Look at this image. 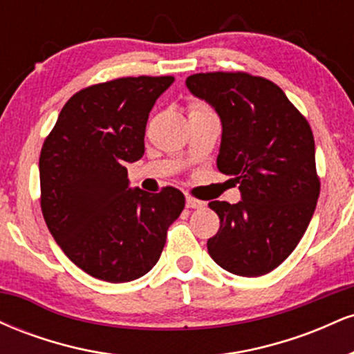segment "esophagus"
Instances as JSON below:
<instances>
[{
    "mask_svg": "<svg viewBox=\"0 0 354 354\" xmlns=\"http://www.w3.org/2000/svg\"><path fill=\"white\" fill-rule=\"evenodd\" d=\"M186 206L191 209H198V208H203V206H205V203L196 200V198H193V196H186Z\"/></svg>",
    "mask_w": 354,
    "mask_h": 354,
    "instance_id": "1",
    "label": "esophagus"
}]
</instances>
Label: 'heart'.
Instances as JSON below:
<instances>
[{"label":"heart","instance_id":"heart-1","mask_svg":"<svg viewBox=\"0 0 354 354\" xmlns=\"http://www.w3.org/2000/svg\"><path fill=\"white\" fill-rule=\"evenodd\" d=\"M189 115L191 113H203V111H211L209 106L206 103H203L200 100H194L189 103Z\"/></svg>","mask_w":354,"mask_h":354}]
</instances>
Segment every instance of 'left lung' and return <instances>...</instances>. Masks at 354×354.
I'll use <instances>...</instances> for the list:
<instances>
[{"instance_id":"left-lung-1","label":"left lung","mask_w":354,"mask_h":354,"mask_svg":"<svg viewBox=\"0 0 354 354\" xmlns=\"http://www.w3.org/2000/svg\"><path fill=\"white\" fill-rule=\"evenodd\" d=\"M223 123L218 169L239 183L236 205L211 201L219 230L208 253L223 270L263 276L288 258L319 196L315 138L299 109L273 81L245 71L198 73L186 80Z\"/></svg>"}]
</instances>
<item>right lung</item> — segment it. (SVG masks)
<instances>
[{"label":"right lung","instance_id":"1","mask_svg":"<svg viewBox=\"0 0 354 354\" xmlns=\"http://www.w3.org/2000/svg\"><path fill=\"white\" fill-rule=\"evenodd\" d=\"M173 76H126L66 101L39 154L41 211L64 254L93 278L133 281L160 259L185 208L173 186L128 188L126 163L145 153L149 111Z\"/></svg>","mask_w":354,"mask_h":354}]
</instances>
